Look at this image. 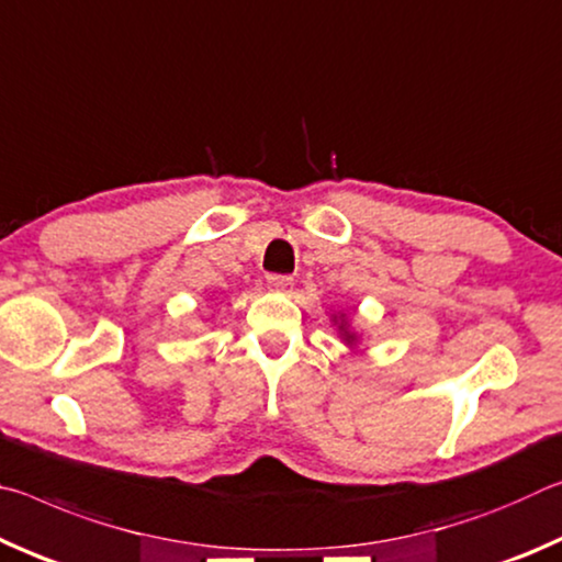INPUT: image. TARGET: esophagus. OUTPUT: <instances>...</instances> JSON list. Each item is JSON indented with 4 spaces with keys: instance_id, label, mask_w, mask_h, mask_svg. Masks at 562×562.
<instances>
[{
    "instance_id": "34e87169",
    "label": "esophagus",
    "mask_w": 562,
    "mask_h": 562,
    "mask_svg": "<svg viewBox=\"0 0 562 562\" xmlns=\"http://www.w3.org/2000/svg\"><path fill=\"white\" fill-rule=\"evenodd\" d=\"M268 288L278 290V292L288 290V288H292V278L290 274H268Z\"/></svg>"
}]
</instances>
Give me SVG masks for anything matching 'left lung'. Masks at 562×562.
<instances>
[{"instance_id":"left-lung-1","label":"left lung","mask_w":562,"mask_h":562,"mask_svg":"<svg viewBox=\"0 0 562 562\" xmlns=\"http://www.w3.org/2000/svg\"><path fill=\"white\" fill-rule=\"evenodd\" d=\"M339 331H341V337H345V341H347V345H355V335H351V331L347 329V322H341V325H339Z\"/></svg>"}]
</instances>
